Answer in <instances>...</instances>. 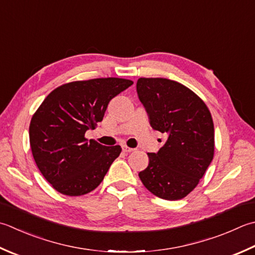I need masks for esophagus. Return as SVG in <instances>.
Listing matches in <instances>:
<instances>
[{"mask_svg":"<svg viewBox=\"0 0 255 255\" xmlns=\"http://www.w3.org/2000/svg\"><path fill=\"white\" fill-rule=\"evenodd\" d=\"M122 148H123V151H124V152H131V151L133 150L132 148H129V147H127L126 144H123Z\"/></svg>","mask_w":255,"mask_h":255,"instance_id":"1","label":"esophagus"}]
</instances>
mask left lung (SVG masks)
<instances>
[{"mask_svg": "<svg viewBox=\"0 0 255 255\" xmlns=\"http://www.w3.org/2000/svg\"><path fill=\"white\" fill-rule=\"evenodd\" d=\"M137 94L150 126L167 134L158 152L148 153L139 178L154 196L179 200L197 187L213 159L211 114L192 91L167 78H139Z\"/></svg>", "mask_w": 255, "mask_h": 255, "instance_id": "obj_1", "label": "left lung"}]
</instances>
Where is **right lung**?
Instances as JSON below:
<instances>
[{
  "label": "right lung",
  "instance_id": "add662e5",
  "mask_svg": "<svg viewBox=\"0 0 255 255\" xmlns=\"http://www.w3.org/2000/svg\"><path fill=\"white\" fill-rule=\"evenodd\" d=\"M132 84L115 77L73 82L44 99L29 125V143L37 168L55 190L83 196L103 181L122 148L88 141L85 132L95 129L109 102Z\"/></svg>",
  "mask_w": 255,
  "mask_h": 255
}]
</instances>
